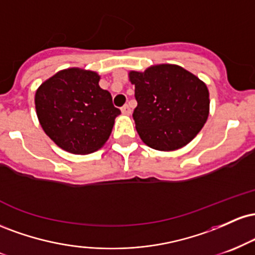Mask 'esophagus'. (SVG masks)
Returning <instances> with one entry per match:
<instances>
[{
  "instance_id": "1",
  "label": "esophagus",
  "mask_w": 255,
  "mask_h": 255,
  "mask_svg": "<svg viewBox=\"0 0 255 255\" xmlns=\"http://www.w3.org/2000/svg\"><path fill=\"white\" fill-rule=\"evenodd\" d=\"M121 111H122V114H125V115H130V114H131V110H130L129 105H128V104L124 105V107L121 108Z\"/></svg>"
}]
</instances>
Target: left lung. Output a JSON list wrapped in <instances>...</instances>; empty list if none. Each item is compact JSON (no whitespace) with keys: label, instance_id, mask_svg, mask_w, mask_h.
<instances>
[{"label":"left lung","instance_id":"8db88e82","mask_svg":"<svg viewBox=\"0 0 255 255\" xmlns=\"http://www.w3.org/2000/svg\"><path fill=\"white\" fill-rule=\"evenodd\" d=\"M137 107L135 128L144 144L158 151H175L192 141L210 114V93L197 75L177 64H153L130 71Z\"/></svg>","mask_w":255,"mask_h":255}]
</instances>
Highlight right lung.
Returning <instances> with one entry per match:
<instances>
[{"label": "right lung", "instance_id": "right-lung-1", "mask_svg": "<svg viewBox=\"0 0 255 255\" xmlns=\"http://www.w3.org/2000/svg\"><path fill=\"white\" fill-rule=\"evenodd\" d=\"M99 80L97 72L73 67L57 72L36 91L34 104L43 130L69 153L89 154L103 147L121 114Z\"/></svg>", "mask_w": 255, "mask_h": 255}]
</instances>
